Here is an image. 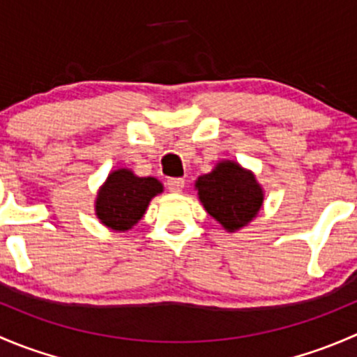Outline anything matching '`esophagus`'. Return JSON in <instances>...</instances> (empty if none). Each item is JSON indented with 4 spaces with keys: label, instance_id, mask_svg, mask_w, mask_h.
Listing matches in <instances>:
<instances>
[{
    "label": "esophagus",
    "instance_id": "1",
    "mask_svg": "<svg viewBox=\"0 0 357 357\" xmlns=\"http://www.w3.org/2000/svg\"><path fill=\"white\" fill-rule=\"evenodd\" d=\"M167 188L171 193H181L183 188H185V179L181 178L167 179Z\"/></svg>",
    "mask_w": 357,
    "mask_h": 357
}]
</instances>
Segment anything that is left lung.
<instances>
[{"mask_svg": "<svg viewBox=\"0 0 357 357\" xmlns=\"http://www.w3.org/2000/svg\"><path fill=\"white\" fill-rule=\"evenodd\" d=\"M197 195L208 215L228 233L245 228L257 218L264 190L255 174L235 160H221L195 181Z\"/></svg>", "mask_w": 357, "mask_h": 357, "instance_id": "left-lung-1", "label": "left lung"}]
</instances>
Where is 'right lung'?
Segmentation results:
<instances>
[{
    "label": "right lung",
    "mask_w": 357,
    "mask_h": 357,
    "mask_svg": "<svg viewBox=\"0 0 357 357\" xmlns=\"http://www.w3.org/2000/svg\"><path fill=\"white\" fill-rule=\"evenodd\" d=\"M164 192L157 178H139L131 169L119 167L107 176L95 200V214L114 231H129L145 215L150 202Z\"/></svg>",
    "instance_id": "add662e5"
}]
</instances>
